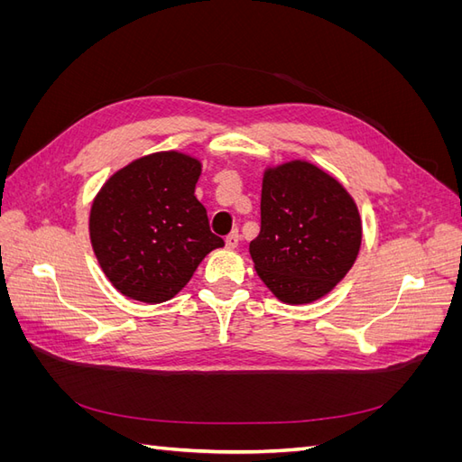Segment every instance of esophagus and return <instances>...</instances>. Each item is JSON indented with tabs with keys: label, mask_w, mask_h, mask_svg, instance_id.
Masks as SVG:
<instances>
[{
	"label": "esophagus",
	"mask_w": 462,
	"mask_h": 462,
	"mask_svg": "<svg viewBox=\"0 0 462 462\" xmlns=\"http://www.w3.org/2000/svg\"><path fill=\"white\" fill-rule=\"evenodd\" d=\"M239 241H241V236H239V231H231L227 236H226V246L227 248H236L239 246Z\"/></svg>",
	"instance_id": "1"
}]
</instances>
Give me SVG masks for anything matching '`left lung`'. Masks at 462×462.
I'll use <instances>...</instances> for the list:
<instances>
[{"label":"left lung","mask_w":462,"mask_h":462,"mask_svg":"<svg viewBox=\"0 0 462 462\" xmlns=\"http://www.w3.org/2000/svg\"><path fill=\"white\" fill-rule=\"evenodd\" d=\"M262 227L250 243L258 277L285 304H309L353 268L362 245L358 206L337 179L306 160L268 165Z\"/></svg>","instance_id":"left-lung-1"}]
</instances>
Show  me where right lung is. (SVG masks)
I'll return each instance as SVG.
<instances>
[{
	"label": "right lung",
	"instance_id": "1",
	"mask_svg": "<svg viewBox=\"0 0 462 462\" xmlns=\"http://www.w3.org/2000/svg\"><path fill=\"white\" fill-rule=\"evenodd\" d=\"M199 158L146 153L111 175L92 200L88 231L102 272L121 295L146 304L173 299L199 263L223 246L194 197Z\"/></svg>",
	"mask_w": 462,
	"mask_h": 462
}]
</instances>
